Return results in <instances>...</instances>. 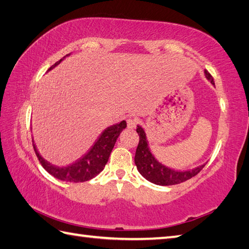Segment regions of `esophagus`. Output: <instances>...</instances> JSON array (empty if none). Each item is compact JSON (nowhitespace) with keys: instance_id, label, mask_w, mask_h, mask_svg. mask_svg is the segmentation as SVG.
Listing matches in <instances>:
<instances>
[{"instance_id":"1","label":"esophagus","mask_w":249,"mask_h":249,"mask_svg":"<svg viewBox=\"0 0 249 249\" xmlns=\"http://www.w3.org/2000/svg\"><path fill=\"white\" fill-rule=\"evenodd\" d=\"M126 122H127V127L128 128H135L137 124H138V120L135 119V118H128Z\"/></svg>"}]
</instances>
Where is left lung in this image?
<instances>
[{"label": "left lung", "mask_w": 249, "mask_h": 249, "mask_svg": "<svg viewBox=\"0 0 249 249\" xmlns=\"http://www.w3.org/2000/svg\"><path fill=\"white\" fill-rule=\"evenodd\" d=\"M205 76L214 84L213 77L208 71H205ZM137 133L139 135V143L136 151L135 163L141 176L145 178L147 181L157 185H161V186L177 185L197 176L205 166L202 165L188 171H176L162 166L161 163L156 160V158L151 153L149 145H147L145 133L141 126L137 127Z\"/></svg>", "instance_id": "obj_1"}]
</instances>
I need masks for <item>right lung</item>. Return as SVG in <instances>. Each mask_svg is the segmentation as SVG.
<instances>
[{"label": "right lung", "instance_id": "obj_1", "mask_svg": "<svg viewBox=\"0 0 249 249\" xmlns=\"http://www.w3.org/2000/svg\"><path fill=\"white\" fill-rule=\"evenodd\" d=\"M62 60L63 59L57 61L55 64L52 65L49 68V71L51 68H53L54 66L59 64ZM124 128H126L125 121H122L121 123L115 124L113 126H110V127H108L102 135H100L98 140L95 142V144L93 145L92 149L88 152V154L86 156L81 158L80 160H78L76 163H72L71 166L68 167H56L51 165V163L45 160L44 158L39 155V153L37 151L34 144L33 139H32V142H33L35 154L37 158H38L39 162L41 163V166H43L45 170L50 173L51 176H53L55 178L61 179V181L73 183L86 182L95 178L98 173L103 171L106 163L108 162L109 156L115 144V141L118 139V137L120 136L122 131L124 130Z\"/></svg>", "mask_w": 249, "mask_h": 249}]
</instances>
